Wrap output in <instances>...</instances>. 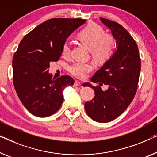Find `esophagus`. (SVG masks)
Listing matches in <instances>:
<instances>
[{
  "label": "esophagus",
  "instance_id": "1",
  "mask_svg": "<svg viewBox=\"0 0 157 157\" xmlns=\"http://www.w3.org/2000/svg\"><path fill=\"white\" fill-rule=\"evenodd\" d=\"M81 86V83L79 82L78 81H76L74 83V87H76V86Z\"/></svg>",
  "mask_w": 157,
  "mask_h": 157
}]
</instances>
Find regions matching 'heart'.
<instances>
[{
  "label": "heart",
  "mask_w": 157,
  "mask_h": 157,
  "mask_svg": "<svg viewBox=\"0 0 157 157\" xmlns=\"http://www.w3.org/2000/svg\"><path fill=\"white\" fill-rule=\"evenodd\" d=\"M79 41L87 47L95 60L98 62H105L112 54L113 37L105 34L103 27L95 22H90L77 35ZM62 55L67 56L70 54V47L67 43L62 47ZM93 65L90 63L75 62L69 68L71 74L78 78H84L92 71Z\"/></svg>",
  "instance_id": "1"
}]
</instances>
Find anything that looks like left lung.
<instances>
[{
    "instance_id": "8db88e82",
    "label": "left lung",
    "mask_w": 157,
    "mask_h": 157,
    "mask_svg": "<svg viewBox=\"0 0 157 157\" xmlns=\"http://www.w3.org/2000/svg\"><path fill=\"white\" fill-rule=\"evenodd\" d=\"M101 21L111 30L116 49L90 79L99 86L85 83L83 86H89L95 92L93 100L85 103L88 116L96 122H108L119 117L132 101L137 89L141 61L137 43L123 27L103 17ZM103 84L109 86L105 92L100 87Z\"/></svg>"
}]
</instances>
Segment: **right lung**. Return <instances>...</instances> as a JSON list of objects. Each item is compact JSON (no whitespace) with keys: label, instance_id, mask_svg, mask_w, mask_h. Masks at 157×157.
Here are the masks:
<instances>
[{"label":"right lung","instance_id":"add662e5","mask_svg":"<svg viewBox=\"0 0 157 157\" xmlns=\"http://www.w3.org/2000/svg\"><path fill=\"white\" fill-rule=\"evenodd\" d=\"M83 19L52 18L34 28L20 42L13 59V84L20 101L37 117L53 115L62 106L63 91L74 85L69 76L52 78L49 63L59 59L70 35Z\"/></svg>","mask_w":157,"mask_h":157}]
</instances>
